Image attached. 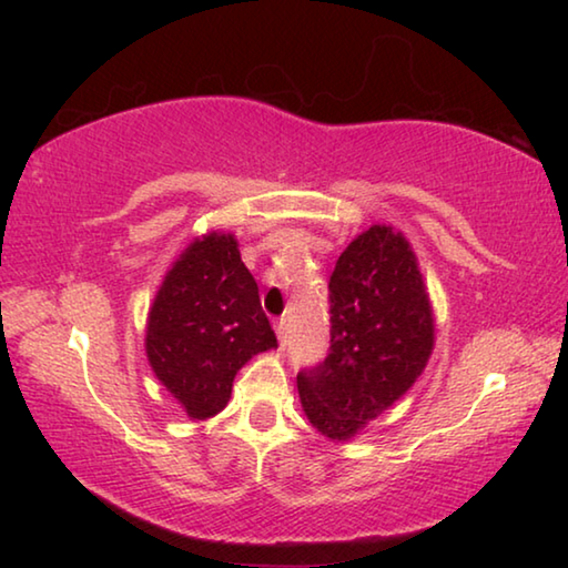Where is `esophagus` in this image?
I'll return each mask as SVG.
<instances>
[{
  "label": "esophagus",
  "instance_id": "34e87169",
  "mask_svg": "<svg viewBox=\"0 0 568 568\" xmlns=\"http://www.w3.org/2000/svg\"><path fill=\"white\" fill-rule=\"evenodd\" d=\"M275 333H277V341H281V345L285 348V343H287V323H285V318L275 323Z\"/></svg>",
  "mask_w": 568,
  "mask_h": 568
}]
</instances>
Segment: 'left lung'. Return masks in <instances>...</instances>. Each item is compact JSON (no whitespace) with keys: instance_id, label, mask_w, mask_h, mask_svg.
I'll return each instance as SVG.
<instances>
[{"instance_id":"1","label":"left lung","mask_w":568,"mask_h":568,"mask_svg":"<svg viewBox=\"0 0 568 568\" xmlns=\"http://www.w3.org/2000/svg\"><path fill=\"white\" fill-rule=\"evenodd\" d=\"M328 291L331 353L297 373V393L325 438L351 440L426 368L434 311L416 253L390 225L368 227L343 250Z\"/></svg>"}]
</instances>
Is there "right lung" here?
Here are the masks:
<instances>
[{
  "label": "right lung",
  "mask_w": 568,
  "mask_h": 568,
  "mask_svg": "<svg viewBox=\"0 0 568 568\" xmlns=\"http://www.w3.org/2000/svg\"><path fill=\"white\" fill-rule=\"evenodd\" d=\"M271 348L277 338L235 235L192 240L148 315L145 351L158 381L190 418L205 420L227 406L237 371Z\"/></svg>",
  "instance_id": "1"
}]
</instances>
